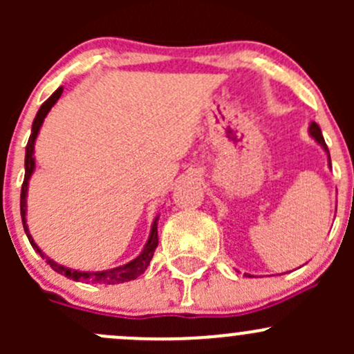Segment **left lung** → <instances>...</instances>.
<instances>
[{"instance_id":"left-lung-1","label":"left lung","mask_w":354,"mask_h":354,"mask_svg":"<svg viewBox=\"0 0 354 354\" xmlns=\"http://www.w3.org/2000/svg\"><path fill=\"white\" fill-rule=\"evenodd\" d=\"M308 133H310V137H312L313 140H315L317 144H319L320 147H322L324 151H326V154H327V162H329V167H330V154H329V149H327L326 140H324L322 131H320V127H319V124L315 123V121H312V123H310V127H308ZM245 276H246V277H253L252 274H245Z\"/></svg>"}]
</instances>
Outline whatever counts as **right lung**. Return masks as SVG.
<instances>
[{
    "instance_id": "obj_1",
    "label": "right lung",
    "mask_w": 354,
    "mask_h": 354,
    "mask_svg": "<svg viewBox=\"0 0 354 354\" xmlns=\"http://www.w3.org/2000/svg\"><path fill=\"white\" fill-rule=\"evenodd\" d=\"M63 94V87H58L55 92L51 94V97L48 99L46 102H42V106L39 108L37 114L34 118V123H32V130H30V137H28L27 147H25V178H24V185H22V194H20V214H22V224L25 234H27L28 241H30L32 248L46 259L48 266H51L53 270H56L62 276L68 277V279H73L77 283H85V284H120V283H128V281L137 279L138 276L145 272V269L151 263L152 257H154V250L159 240H157V221H159V216H156V219L152 221V227H151V234H149V240L145 243L144 250L135 257L133 260H130L128 263H123L120 267H113V269L108 270H75L70 269V267L62 266V263L55 262L53 259H49L41 248H39L37 243L32 238L30 231H28L27 226V192H28V180H30L32 173L35 169V157H34V147H35V140H37V135L41 131L42 123H44V118L48 116V113L51 111L53 106L58 102V99L62 97Z\"/></svg>"
}]
</instances>
